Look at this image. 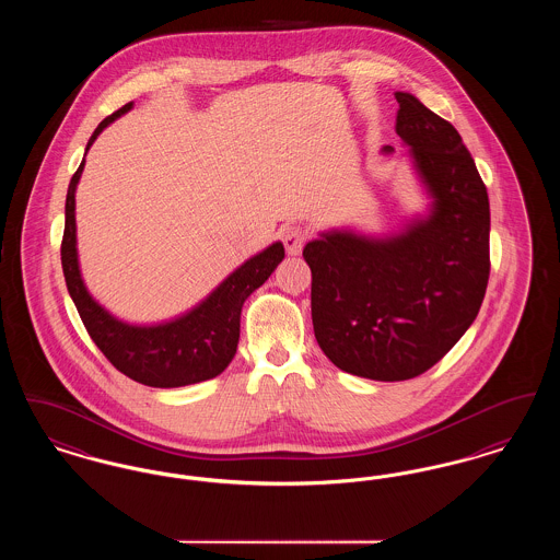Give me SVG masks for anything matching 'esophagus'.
I'll list each match as a JSON object with an SVG mask.
<instances>
[{
  "label": "esophagus",
  "mask_w": 560,
  "mask_h": 560,
  "mask_svg": "<svg viewBox=\"0 0 560 560\" xmlns=\"http://www.w3.org/2000/svg\"><path fill=\"white\" fill-rule=\"evenodd\" d=\"M281 241H283L285 252H288L290 256H298V254L302 252L304 243H306V233H304L300 226L290 224V226H283V231H281Z\"/></svg>",
  "instance_id": "esophagus-1"
}]
</instances>
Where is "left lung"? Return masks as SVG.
I'll list each match as a JSON object with an SVG mask.
<instances>
[{
    "mask_svg": "<svg viewBox=\"0 0 560 560\" xmlns=\"http://www.w3.org/2000/svg\"><path fill=\"white\" fill-rule=\"evenodd\" d=\"M395 98V130L428 212L388 237L327 231L302 252L320 350L342 372L377 382L411 380L455 347L479 315L491 267L489 197L462 136L413 94Z\"/></svg>",
    "mask_w": 560,
    "mask_h": 560,
    "instance_id": "obj_1",
    "label": "left lung"
}]
</instances>
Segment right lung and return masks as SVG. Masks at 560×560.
<instances>
[{
	"mask_svg": "<svg viewBox=\"0 0 560 560\" xmlns=\"http://www.w3.org/2000/svg\"><path fill=\"white\" fill-rule=\"evenodd\" d=\"M130 108L132 103L103 119L90 136L85 151L108 124H113ZM83 163L85 158L67 190L60 260L67 290L78 306L90 338L103 350L113 368L144 386L178 388L220 375L237 352L243 302L267 281L270 272L285 258L283 243L275 241L267 249L245 260L206 300L176 319L155 325H132L117 319L90 295L81 279L75 188L80 183Z\"/></svg>",
	"mask_w": 560,
	"mask_h": 560,
	"instance_id": "right-lung-1",
	"label": "right lung"
}]
</instances>
